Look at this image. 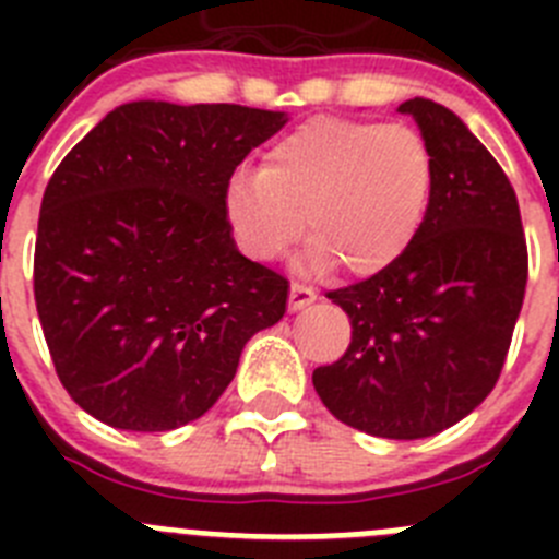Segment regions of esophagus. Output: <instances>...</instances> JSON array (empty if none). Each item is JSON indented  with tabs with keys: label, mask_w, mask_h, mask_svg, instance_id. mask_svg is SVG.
Returning a JSON list of instances; mask_svg holds the SVG:
<instances>
[{
	"label": "esophagus",
	"mask_w": 559,
	"mask_h": 559,
	"mask_svg": "<svg viewBox=\"0 0 559 559\" xmlns=\"http://www.w3.org/2000/svg\"><path fill=\"white\" fill-rule=\"evenodd\" d=\"M316 302V290L305 283H290V299L288 308L290 310H305L308 305Z\"/></svg>",
	"instance_id": "34e87169"
}]
</instances>
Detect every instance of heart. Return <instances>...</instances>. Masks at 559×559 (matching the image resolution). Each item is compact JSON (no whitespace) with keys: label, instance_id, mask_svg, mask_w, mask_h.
I'll list each match as a JSON object with an SVG mask.
<instances>
[{"label":"heart","instance_id":"heart-1","mask_svg":"<svg viewBox=\"0 0 559 559\" xmlns=\"http://www.w3.org/2000/svg\"><path fill=\"white\" fill-rule=\"evenodd\" d=\"M433 156L408 126L316 117L265 153L263 173H237L226 218L237 243L274 260L302 237L308 263L353 276L389 269L426 221Z\"/></svg>","mask_w":559,"mask_h":559}]
</instances>
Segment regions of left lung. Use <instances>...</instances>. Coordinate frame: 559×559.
I'll return each mask as SVG.
<instances>
[{
  "mask_svg": "<svg viewBox=\"0 0 559 559\" xmlns=\"http://www.w3.org/2000/svg\"><path fill=\"white\" fill-rule=\"evenodd\" d=\"M433 156L426 221L406 254L330 290L353 341L313 386L335 419L383 439L456 426L492 392L526 290L530 257L515 190L451 108L414 97Z\"/></svg>",
  "mask_w": 559,
  "mask_h": 559,
  "instance_id": "1",
  "label": "left lung"
}]
</instances>
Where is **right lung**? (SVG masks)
<instances>
[{"label": "right lung", "mask_w": 559, "mask_h": 559, "mask_svg": "<svg viewBox=\"0 0 559 559\" xmlns=\"http://www.w3.org/2000/svg\"><path fill=\"white\" fill-rule=\"evenodd\" d=\"M285 111L136 100L108 111L44 190L33 290L63 389L122 431L215 406L246 341L285 316L288 280L237 251L231 173Z\"/></svg>", "instance_id": "add662e5"}]
</instances>
